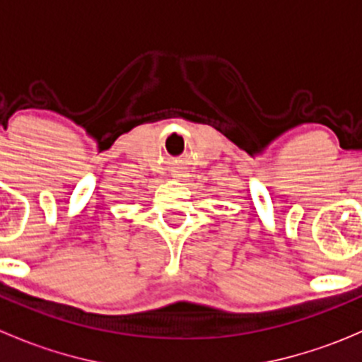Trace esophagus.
<instances>
[{"instance_id": "1", "label": "esophagus", "mask_w": 362, "mask_h": 362, "mask_svg": "<svg viewBox=\"0 0 362 362\" xmlns=\"http://www.w3.org/2000/svg\"><path fill=\"white\" fill-rule=\"evenodd\" d=\"M185 171H182V170H175L173 171V175H175V177H177V178H182V177H185Z\"/></svg>"}]
</instances>
